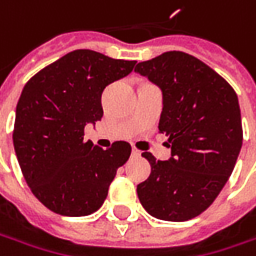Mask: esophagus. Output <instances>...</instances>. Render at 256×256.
<instances>
[{
  "mask_svg": "<svg viewBox=\"0 0 256 256\" xmlns=\"http://www.w3.org/2000/svg\"><path fill=\"white\" fill-rule=\"evenodd\" d=\"M132 156H135V158L141 156V151H138L136 148H132Z\"/></svg>",
  "mask_w": 256,
  "mask_h": 256,
  "instance_id": "1",
  "label": "esophagus"
}]
</instances>
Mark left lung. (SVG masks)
I'll return each mask as SVG.
<instances>
[{"label":"left lung","mask_w":256,"mask_h":256,"mask_svg":"<svg viewBox=\"0 0 256 256\" xmlns=\"http://www.w3.org/2000/svg\"><path fill=\"white\" fill-rule=\"evenodd\" d=\"M135 72L162 92L160 132L170 136L171 158L156 161L136 186L145 211L182 222L205 211L231 176L242 146L238 96L221 75L198 58L170 51L138 62Z\"/></svg>","instance_id":"obj_1"}]
</instances>
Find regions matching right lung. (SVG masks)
<instances>
[{
	"mask_svg": "<svg viewBox=\"0 0 256 256\" xmlns=\"http://www.w3.org/2000/svg\"><path fill=\"white\" fill-rule=\"evenodd\" d=\"M135 64L75 50L25 84L15 111L14 150L30 190L55 214L98 211L116 170L128 161L130 144L116 141L102 150L84 141V130L102 118L105 86L126 76Z\"/></svg>",
	"mask_w": 256,
	"mask_h": 256,
	"instance_id": "add662e5",
	"label": "right lung"
}]
</instances>
